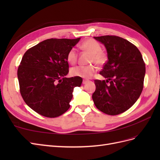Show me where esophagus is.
<instances>
[{
    "label": "esophagus",
    "mask_w": 160,
    "mask_h": 160,
    "mask_svg": "<svg viewBox=\"0 0 160 160\" xmlns=\"http://www.w3.org/2000/svg\"><path fill=\"white\" fill-rule=\"evenodd\" d=\"M89 81V80H87V79H83V84H85L88 83V82Z\"/></svg>",
    "instance_id": "esophagus-1"
}]
</instances>
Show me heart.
<instances>
[{
  "label": "heart",
  "instance_id": "1",
  "mask_svg": "<svg viewBox=\"0 0 160 160\" xmlns=\"http://www.w3.org/2000/svg\"><path fill=\"white\" fill-rule=\"evenodd\" d=\"M81 49L91 55L90 62L96 63L99 66L105 64L107 60V54L101 50V46L99 43L93 39H88L85 41L81 46ZM77 50L75 48L71 49L67 55V59L70 64L74 65L77 61ZM97 71V67L95 65H91L88 66L79 65L72 67L71 69V74L72 76L82 77L88 79L93 76Z\"/></svg>",
  "mask_w": 160,
  "mask_h": 160
}]
</instances>
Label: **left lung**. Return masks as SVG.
<instances>
[{
  "instance_id": "left-lung-1",
  "label": "left lung",
  "mask_w": 160,
  "mask_h": 160,
  "mask_svg": "<svg viewBox=\"0 0 160 160\" xmlns=\"http://www.w3.org/2000/svg\"><path fill=\"white\" fill-rule=\"evenodd\" d=\"M105 45L108 61L99 72L107 80L95 79L92 95L96 108L116 115L136 102L143 88L146 65L139 49L132 42L114 35L94 37Z\"/></svg>"
}]
</instances>
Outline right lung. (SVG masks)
Listing matches in <instances>:
<instances>
[{"mask_svg":"<svg viewBox=\"0 0 160 160\" xmlns=\"http://www.w3.org/2000/svg\"><path fill=\"white\" fill-rule=\"evenodd\" d=\"M80 40L49 38L24 54L17 71L20 93L26 104L37 113L57 118L70 108L72 91L80 87L81 77L67 78V55Z\"/></svg>","mask_w":160,"mask_h":160,"instance_id":"right-lung-1","label":"right lung"}]
</instances>
